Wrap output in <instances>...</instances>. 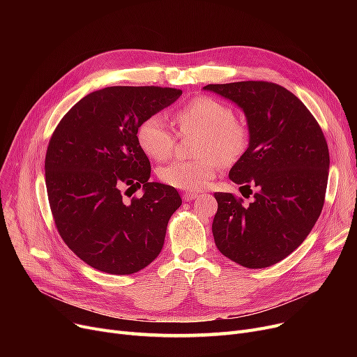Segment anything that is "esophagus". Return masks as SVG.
Returning <instances> with one entry per match:
<instances>
[{
	"label": "esophagus",
	"mask_w": 357,
	"mask_h": 357,
	"mask_svg": "<svg viewBox=\"0 0 357 357\" xmlns=\"http://www.w3.org/2000/svg\"><path fill=\"white\" fill-rule=\"evenodd\" d=\"M198 197V194L197 192H183V195H182V199L183 201H192V199H195Z\"/></svg>",
	"instance_id": "obj_1"
}]
</instances>
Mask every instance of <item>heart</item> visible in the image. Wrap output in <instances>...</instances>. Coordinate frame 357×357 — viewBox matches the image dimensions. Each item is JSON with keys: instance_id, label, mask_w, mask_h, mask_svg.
Here are the masks:
<instances>
[{"instance_id": "b5f03b06", "label": "heart", "mask_w": 357, "mask_h": 357, "mask_svg": "<svg viewBox=\"0 0 357 357\" xmlns=\"http://www.w3.org/2000/svg\"><path fill=\"white\" fill-rule=\"evenodd\" d=\"M174 121L179 135H198L192 160H175L158 169L165 185L182 191L207 188L220 163H236L249 146V130L236 119L234 109L217 98L199 96L175 109ZM137 143L143 153L158 162L172 156L176 135L162 116L146 117L137 127Z\"/></svg>"}]
</instances>
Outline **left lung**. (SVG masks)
I'll use <instances>...</instances> for the list:
<instances>
[{"label": "left lung", "mask_w": 357, "mask_h": 357, "mask_svg": "<svg viewBox=\"0 0 357 357\" xmlns=\"http://www.w3.org/2000/svg\"><path fill=\"white\" fill-rule=\"evenodd\" d=\"M204 89L245 111L250 142L229 178L240 191H256L249 205L229 192L214 194L215 246L245 268L272 266L301 245L321 214L330 167L324 133L303 101L278 84L243 81Z\"/></svg>", "instance_id": "obj_1"}]
</instances>
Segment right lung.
Returning a JSON list of instances; mask_svg holds the SVG:
<instances>
[{
  "label": "right lung",
  "instance_id": "1",
  "mask_svg": "<svg viewBox=\"0 0 357 357\" xmlns=\"http://www.w3.org/2000/svg\"><path fill=\"white\" fill-rule=\"evenodd\" d=\"M181 96L175 88L108 86L88 93L54 128L45 159L50 211L65 245L93 269L131 275L159 256L182 199L174 186L149 181L136 133ZM142 185L143 197L123 199Z\"/></svg>",
  "mask_w": 357,
  "mask_h": 357
}]
</instances>
